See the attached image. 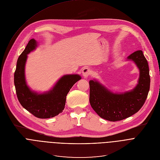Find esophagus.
I'll return each instance as SVG.
<instances>
[{
	"mask_svg": "<svg viewBox=\"0 0 160 160\" xmlns=\"http://www.w3.org/2000/svg\"><path fill=\"white\" fill-rule=\"evenodd\" d=\"M91 71L89 68H85L83 69L82 74H83V76L84 78L89 77L91 75Z\"/></svg>",
	"mask_w": 160,
	"mask_h": 160,
	"instance_id": "esophagus-1",
	"label": "esophagus"
}]
</instances>
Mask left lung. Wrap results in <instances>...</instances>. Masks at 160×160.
Listing matches in <instances>:
<instances>
[{
  "mask_svg": "<svg viewBox=\"0 0 160 160\" xmlns=\"http://www.w3.org/2000/svg\"><path fill=\"white\" fill-rule=\"evenodd\" d=\"M139 69L136 86L124 92H114L99 81H89V102L93 110L102 118L120 121L136 113L143 105L150 89L149 69L142 51H136L127 58Z\"/></svg>",
  "mask_w": 160,
  "mask_h": 160,
  "instance_id": "8db88e82",
  "label": "left lung"
}]
</instances>
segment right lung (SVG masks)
I'll return each mask as SVG.
<instances>
[{"mask_svg": "<svg viewBox=\"0 0 160 160\" xmlns=\"http://www.w3.org/2000/svg\"><path fill=\"white\" fill-rule=\"evenodd\" d=\"M38 45L35 39L30 40L19 56L14 74V83L18 100L25 109L38 118H50L64 109L68 93L82 77L77 74H65L48 91L38 92L32 90L26 82L25 67L28 55L35 50Z\"/></svg>", "mask_w": 160, "mask_h": 160, "instance_id": "add662e5", "label": "right lung"}]
</instances>
